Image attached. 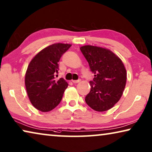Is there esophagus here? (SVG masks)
Here are the masks:
<instances>
[{
	"label": "esophagus",
	"mask_w": 152,
	"mask_h": 152,
	"mask_svg": "<svg viewBox=\"0 0 152 152\" xmlns=\"http://www.w3.org/2000/svg\"><path fill=\"white\" fill-rule=\"evenodd\" d=\"M80 80H72V83H74V84H77V83H78L79 82H80Z\"/></svg>",
	"instance_id": "1"
}]
</instances>
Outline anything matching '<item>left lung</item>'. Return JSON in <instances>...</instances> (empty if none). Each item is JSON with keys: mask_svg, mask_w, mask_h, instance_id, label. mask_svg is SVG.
Instances as JSON below:
<instances>
[{"mask_svg": "<svg viewBox=\"0 0 152 152\" xmlns=\"http://www.w3.org/2000/svg\"><path fill=\"white\" fill-rule=\"evenodd\" d=\"M94 74L85 102L92 109L104 112L113 108L122 96L127 73L118 56L105 48L87 45L80 48Z\"/></svg>", "mask_w": 152, "mask_h": 152, "instance_id": "left-lung-1", "label": "left lung"}]
</instances>
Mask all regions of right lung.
I'll list each match as a JSON object with an SVG mask.
<instances>
[{
    "label": "right lung",
    "mask_w": 152,
    "mask_h": 152,
    "mask_svg": "<svg viewBox=\"0 0 152 152\" xmlns=\"http://www.w3.org/2000/svg\"><path fill=\"white\" fill-rule=\"evenodd\" d=\"M71 46L61 43L52 44L39 52L29 63L25 87L31 103L39 111H50L61 101L68 84L63 78L56 80L55 74L61 57Z\"/></svg>",
    "instance_id": "1"
}]
</instances>
